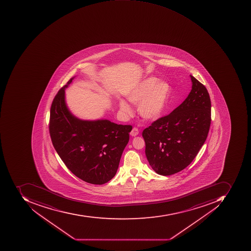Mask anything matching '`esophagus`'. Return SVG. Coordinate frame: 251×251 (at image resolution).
Listing matches in <instances>:
<instances>
[{"instance_id": "esophagus-1", "label": "esophagus", "mask_w": 251, "mask_h": 251, "mask_svg": "<svg viewBox=\"0 0 251 251\" xmlns=\"http://www.w3.org/2000/svg\"><path fill=\"white\" fill-rule=\"evenodd\" d=\"M139 129H138V128L133 127V129L131 130V132H130V135H131L132 136H136L139 134Z\"/></svg>"}]
</instances>
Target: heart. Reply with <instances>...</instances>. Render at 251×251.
I'll return each instance as SVG.
<instances>
[{"label": "heart", "mask_w": 251, "mask_h": 251, "mask_svg": "<svg viewBox=\"0 0 251 251\" xmlns=\"http://www.w3.org/2000/svg\"><path fill=\"white\" fill-rule=\"evenodd\" d=\"M171 94V87L167 82L159 80L154 77L144 79L128 94L127 100L138 105L139 115L145 120L153 121L161 116L164 112ZM119 108L125 115H130L132 109L121 100Z\"/></svg>", "instance_id": "heart-1"}]
</instances>
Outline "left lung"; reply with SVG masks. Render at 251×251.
<instances>
[{"label":"left lung","instance_id":"8db88e82","mask_svg":"<svg viewBox=\"0 0 251 251\" xmlns=\"http://www.w3.org/2000/svg\"><path fill=\"white\" fill-rule=\"evenodd\" d=\"M190 77L192 90L183 102L143 131L146 157L159 175H172L185 169L208 135L211 123L210 95L203 84Z\"/></svg>","mask_w":251,"mask_h":251}]
</instances>
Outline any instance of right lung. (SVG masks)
<instances>
[{
	"instance_id": "1",
	"label": "right lung",
	"mask_w": 251,
	"mask_h": 251,
	"mask_svg": "<svg viewBox=\"0 0 251 251\" xmlns=\"http://www.w3.org/2000/svg\"><path fill=\"white\" fill-rule=\"evenodd\" d=\"M73 79L52 100L49 123L51 141L72 174L88 183L102 185L116 174L133 127L108 120L84 121L72 115L66 105L65 89Z\"/></svg>"
}]
</instances>
